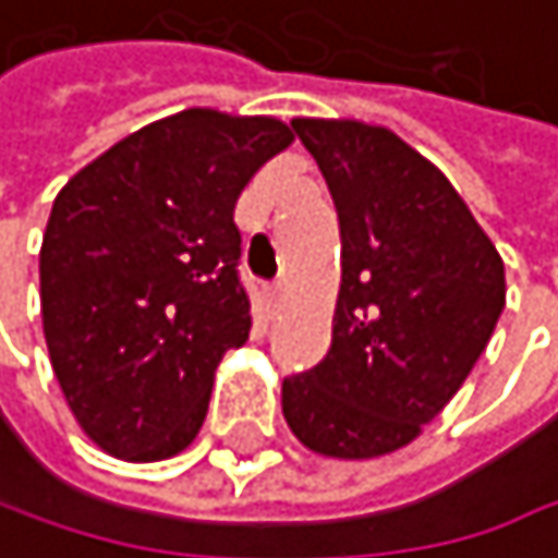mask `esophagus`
Here are the masks:
<instances>
[{
	"mask_svg": "<svg viewBox=\"0 0 558 558\" xmlns=\"http://www.w3.org/2000/svg\"><path fill=\"white\" fill-rule=\"evenodd\" d=\"M277 301H281V284H270V288H267V311H270V314L277 311Z\"/></svg>",
	"mask_w": 558,
	"mask_h": 558,
	"instance_id": "esophagus-1",
	"label": "esophagus"
}]
</instances>
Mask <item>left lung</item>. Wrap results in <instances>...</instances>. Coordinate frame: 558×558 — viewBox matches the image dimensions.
Returning a JSON list of instances; mask_svg holds the SVG:
<instances>
[{
    "instance_id": "left-lung-1",
    "label": "left lung",
    "mask_w": 558,
    "mask_h": 558,
    "mask_svg": "<svg viewBox=\"0 0 558 558\" xmlns=\"http://www.w3.org/2000/svg\"><path fill=\"white\" fill-rule=\"evenodd\" d=\"M291 126L330 185L343 281L330 353L284 379V418L317 454L379 458L409 445L487 350L504 260L445 172L392 130Z\"/></svg>"
}]
</instances>
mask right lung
<instances>
[{
    "instance_id": "right-lung-1",
    "label": "right lung",
    "mask_w": 558,
    "mask_h": 558,
    "mask_svg": "<svg viewBox=\"0 0 558 558\" xmlns=\"http://www.w3.org/2000/svg\"><path fill=\"white\" fill-rule=\"evenodd\" d=\"M291 140L274 117L192 107L58 192L38 257L45 343L107 454L162 461L198 435L215 369L251 330L234 202Z\"/></svg>"
}]
</instances>
